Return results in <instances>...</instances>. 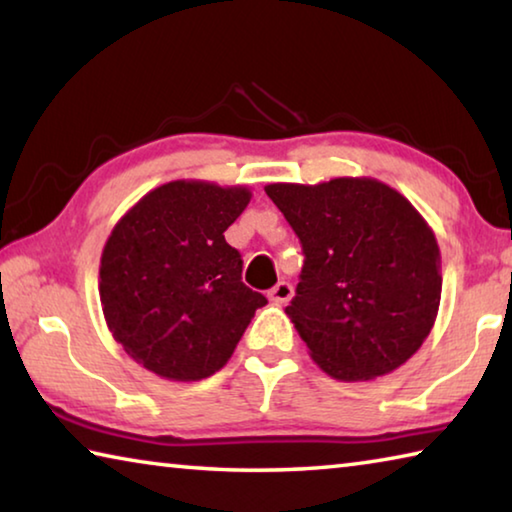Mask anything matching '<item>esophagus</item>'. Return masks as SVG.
<instances>
[{
  "label": "esophagus",
  "mask_w": 512,
  "mask_h": 512,
  "mask_svg": "<svg viewBox=\"0 0 512 512\" xmlns=\"http://www.w3.org/2000/svg\"><path fill=\"white\" fill-rule=\"evenodd\" d=\"M291 296H293V287L289 282H277L275 287L268 291V298H271V302H275V305H287Z\"/></svg>",
  "instance_id": "34e87169"
}]
</instances>
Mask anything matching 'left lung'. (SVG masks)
Returning <instances> with one entry per match:
<instances>
[{
    "instance_id": "8db88e82",
    "label": "left lung",
    "mask_w": 512,
    "mask_h": 512,
    "mask_svg": "<svg viewBox=\"0 0 512 512\" xmlns=\"http://www.w3.org/2000/svg\"><path fill=\"white\" fill-rule=\"evenodd\" d=\"M305 266L284 309L320 370L368 381L409 361L438 316L440 248L422 214L375 178L266 185Z\"/></svg>"
}]
</instances>
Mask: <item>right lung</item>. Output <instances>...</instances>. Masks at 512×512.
I'll list each match as a JSON object with an SVG mask.
<instances>
[{
	"mask_svg": "<svg viewBox=\"0 0 512 512\" xmlns=\"http://www.w3.org/2000/svg\"><path fill=\"white\" fill-rule=\"evenodd\" d=\"M248 187L171 180L151 189L103 246L99 296L128 357L169 381L221 370L266 305L241 282V255L223 232L250 203Z\"/></svg>",
	"mask_w": 512,
	"mask_h": 512,
	"instance_id": "obj_1",
	"label": "right lung"
}]
</instances>
